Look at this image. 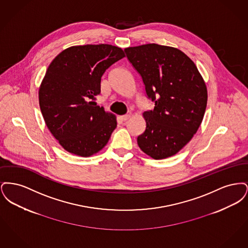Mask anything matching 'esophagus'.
Returning a JSON list of instances; mask_svg holds the SVG:
<instances>
[{
	"label": "esophagus",
	"instance_id": "esophagus-1",
	"mask_svg": "<svg viewBox=\"0 0 248 248\" xmlns=\"http://www.w3.org/2000/svg\"><path fill=\"white\" fill-rule=\"evenodd\" d=\"M121 118H122L123 121H124V122H125V121H127V120L130 118V115L129 114H125V115H123Z\"/></svg>",
	"mask_w": 248,
	"mask_h": 248
}]
</instances>
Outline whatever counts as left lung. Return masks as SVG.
I'll list each match as a JSON object with an SVG mask.
<instances>
[{
    "label": "left lung",
    "instance_id": "1",
    "mask_svg": "<svg viewBox=\"0 0 248 248\" xmlns=\"http://www.w3.org/2000/svg\"><path fill=\"white\" fill-rule=\"evenodd\" d=\"M140 75L154 109L143 113L146 130L138 137L142 152L160 160L189 143L203 118L207 90L193 61L177 48L149 44L124 49Z\"/></svg>",
    "mask_w": 248,
    "mask_h": 248
}]
</instances>
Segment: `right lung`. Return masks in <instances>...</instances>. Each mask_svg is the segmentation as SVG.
Masks as SVG:
<instances>
[{"label":"right lung","mask_w":248,"mask_h":248,"mask_svg":"<svg viewBox=\"0 0 248 248\" xmlns=\"http://www.w3.org/2000/svg\"><path fill=\"white\" fill-rule=\"evenodd\" d=\"M123 58L117 46L86 45L62 51L49 65L39 89L40 108L48 129L67 152L87 157L108 141L116 118L94 100L102 75Z\"/></svg>","instance_id":"obj_1"}]
</instances>
